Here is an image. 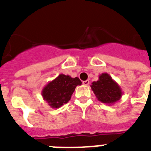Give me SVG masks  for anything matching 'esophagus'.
Segmentation results:
<instances>
[{
  "mask_svg": "<svg viewBox=\"0 0 151 151\" xmlns=\"http://www.w3.org/2000/svg\"><path fill=\"white\" fill-rule=\"evenodd\" d=\"M82 84L84 85H89V81H88V80L84 81L82 82Z\"/></svg>",
  "mask_w": 151,
  "mask_h": 151,
  "instance_id": "34e87169",
  "label": "esophagus"
}]
</instances>
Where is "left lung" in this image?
<instances>
[{"label": "left lung", "instance_id": "1", "mask_svg": "<svg viewBox=\"0 0 151 151\" xmlns=\"http://www.w3.org/2000/svg\"><path fill=\"white\" fill-rule=\"evenodd\" d=\"M91 88L98 100L109 106L120 100L123 95L119 85L107 73L100 74L99 80L93 81Z\"/></svg>", "mask_w": 151, "mask_h": 151}]
</instances>
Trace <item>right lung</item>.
Instances as JSON below:
<instances>
[{"instance_id": "1", "label": "right lung", "mask_w": 151, "mask_h": 151, "mask_svg": "<svg viewBox=\"0 0 151 151\" xmlns=\"http://www.w3.org/2000/svg\"><path fill=\"white\" fill-rule=\"evenodd\" d=\"M81 85V81L78 78L59 74L44 87L41 95L51 107L56 109L68 103L75 88Z\"/></svg>"}]
</instances>
